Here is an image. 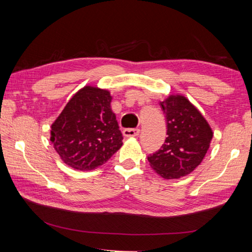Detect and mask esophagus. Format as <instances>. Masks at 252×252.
Instances as JSON below:
<instances>
[{"mask_svg":"<svg viewBox=\"0 0 252 252\" xmlns=\"http://www.w3.org/2000/svg\"><path fill=\"white\" fill-rule=\"evenodd\" d=\"M140 133L139 129H125L123 130V135L126 138H132V136H138Z\"/></svg>","mask_w":252,"mask_h":252,"instance_id":"esophagus-1","label":"esophagus"}]
</instances>
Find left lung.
Wrapping results in <instances>:
<instances>
[{
    "label": "left lung",
    "mask_w": 252,
    "mask_h": 252,
    "mask_svg": "<svg viewBox=\"0 0 252 252\" xmlns=\"http://www.w3.org/2000/svg\"><path fill=\"white\" fill-rule=\"evenodd\" d=\"M160 105L165 114L168 136L148 161L162 178L179 179L201 163L213 133L206 119L186 96L170 95Z\"/></svg>",
    "instance_id": "left-lung-1"
}]
</instances>
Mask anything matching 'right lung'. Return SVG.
Returning a JSON list of instances; mask_svg holds the SVG:
<instances>
[{
  "mask_svg": "<svg viewBox=\"0 0 252 252\" xmlns=\"http://www.w3.org/2000/svg\"><path fill=\"white\" fill-rule=\"evenodd\" d=\"M110 92L85 85L51 126V142L65 164L88 171L105 163L122 146Z\"/></svg>",
  "mask_w": 252,
  "mask_h": 252,
  "instance_id": "add662e5",
  "label": "right lung"
}]
</instances>
